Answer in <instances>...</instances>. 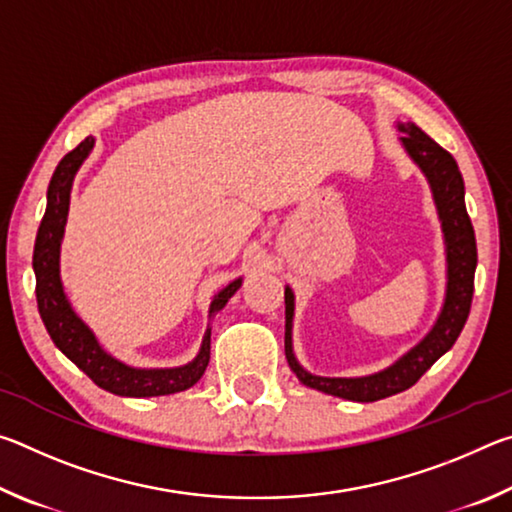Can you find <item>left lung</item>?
<instances>
[{
  "label": "left lung",
  "instance_id": "obj_1",
  "mask_svg": "<svg viewBox=\"0 0 512 512\" xmlns=\"http://www.w3.org/2000/svg\"><path fill=\"white\" fill-rule=\"evenodd\" d=\"M395 128L402 133L400 144L406 155L413 160L424 178H427L433 203H436L438 221L443 228L445 259H447V284L443 307L436 323L424 334L420 343H415L409 352L391 366L372 372L366 377H320L311 375L300 366L293 352V311H296V296L291 287L284 289V352H287L289 368L309 388L320 393L343 397L352 402H377L395 393L411 388L433 363L447 350H452L458 334L470 316L472 293H474V271H476V239L470 216L465 210V185L458 171L456 160L443 146H438L431 137L420 131L413 121H395Z\"/></svg>",
  "mask_w": 512,
  "mask_h": 512
}]
</instances>
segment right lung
Instances as JSON below:
<instances>
[{"label":"right lung","mask_w":512,"mask_h":512,"mask_svg":"<svg viewBox=\"0 0 512 512\" xmlns=\"http://www.w3.org/2000/svg\"><path fill=\"white\" fill-rule=\"evenodd\" d=\"M94 149V137L69 151L51 176L47 189V210L38 228L36 248H33V273H36V298L42 323H45L51 341L65 357L76 363L85 375L103 391L121 397H158L192 388L210 363V336L212 325L207 323L201 350L196 357L178 368H133L103 348L92 329L76 314L72 302L60 280V244H63L65 223L69 214V194L76 171ZM241 277L223 287L210 302V320L228 305L241 287Z\"/></svg>","instance_id":"obj_1"}]
</instances>
